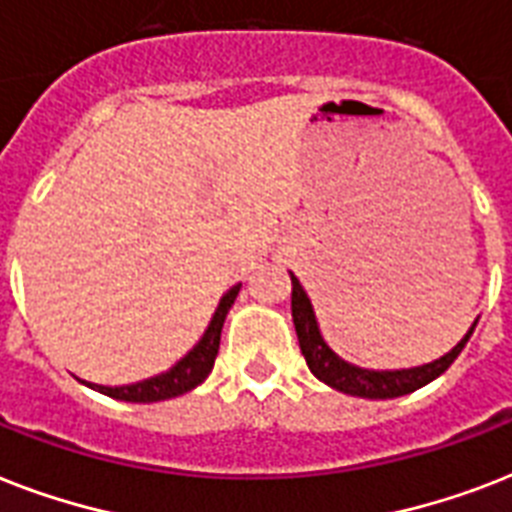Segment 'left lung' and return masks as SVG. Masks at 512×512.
Returning a JSON list of instances; mask_svg holds the SVG:
<instances>
[{
  "label": "left lung",
  "mask_w": 512,
  "mask_h": 512,
  "mask_svg": "<svg viewBox=\"0 0 512 512\" xmlns=\"http://www.w3.org/2000/svg\"><path fill=\"white\" fill-rule=\"evenodd\" d=\"M292 319H295L297 340H300V350H303L305 361H308V369L321 382H327L329 388L358 398H398L433 382L454 364V358L460 356L465 342L470 340V335H473V329L478 324L476 321L470 327L468 335L462 337L446 356L436 358L433 364L401 369V372H369V369H361V366L342 361L335 350L324 342V337L319 332V324H316V316H313L311 300L305 295L303 284L297 281L295 273H292Z\"/></svg>",
  "instance_id": "obj_1"
}]
</instances>
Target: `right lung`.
I'll use <instances>...</instances> for the list:
<instances>
[{
  "instance_id": "1",
  "label": "right lung",
  "mask_w": 512,
  "mask_h": 512,
  "mask_svg": "<svg viewBox=\"0 0 512 512\" xmlns=\"http://www.w3.org/2000/svg\"><path fill=\"white\" fill-rule=\"evenodd\" d=\"M241 284H236L233 289L225 292V297L217 305L215 316L209 321L207 332L199 340V345L172 366L170 372L159 374V377H151V380L135 382V385H122V388H106V385H92L100 393H106L111 398H119V401H135V404H151V401H164V398L183 396L188 390H193L196 385L207 380V374L212 372L215 366L217 350H220V332H223V321L231 311L233 300L239 295Z\"/></svg>"
}]
</instances>
